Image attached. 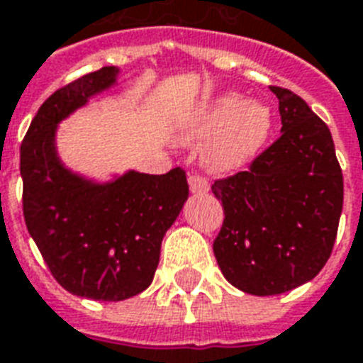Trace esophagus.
Masks as SVG:
<instances>
[{"label":"esophagus","instance_id":"34e87169","mask_svg":"<svg viewBox=\"0 0 363 363\" xmlns=\"http://www.w3.org/2000/svg\"><path fill=\"white\" fill-rule=\"evenodd\" d=\"M189 189L193 195H206L208 191H210V185H208V182L202 176L193 174V176H189Z\"/></svg>","mask_w":363,"mask_h":363}]
</instances>
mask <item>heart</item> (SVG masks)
<instances>
[{"label": "heart", "mask_w": 363, "mask_h": 363, "mask_svg": "<svg viewBox=\"0 0 363 363\" xmlns=\"http://www.w3.org/2000/svg\"><path fill=\"white\" fill-rule=\"evenodd\" d=\"M271 132V111L242 102L237 92L210 98L187 117L178 132L182 143L202 142L201 161L213 174H235L259 155Z\"/></svg>", "instance_id": "heart-1"}]
</instances>
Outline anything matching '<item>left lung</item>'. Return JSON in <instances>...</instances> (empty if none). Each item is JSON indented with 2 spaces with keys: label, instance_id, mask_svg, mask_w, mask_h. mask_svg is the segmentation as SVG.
Returning a JSON list of instances; mask_svg holds the SVG:
<instances>
[{
  "label": "left lung",
  "instance_id": "left-lung-1",
  "mask_svg": "<svg viewBox=\"0 0 363 363\" xmlns=\"http://www.w3.org/2000/svg\"><path fill=\"white\" fill-rule=\"evenodd\" d=\"M271 91L280 138L248 172L212 185L225 212L213 255L227 282L252 296H278L313 280L330 257L342 210L328 125L291 91Z\"/></svg>",
  "mask_w": 363,
  "mask_h": 363
}]
</instances>
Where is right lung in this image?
Wrapping results in <instances>:
<instances>
[{
	"label": "right lung",
	"mask_w": 363,
	"mask_h": 363,
	"mask_svg": "<svg viewBox=\"0 0 363 363\" xmlns=\"http://www.w3.org/2000/svg\"><path fill=\"white\" fill-rule=\"evenodd\" d=\"M119 74L117 66H106L56 91L39 108L21 147L28 233L56 282L94 301H123L150 288L162 238L189 196L182 168L96 179L60 159L58 125L119 85Z\"/></svg>",
	"instance_id": "obj_1"
}]
</instances>
